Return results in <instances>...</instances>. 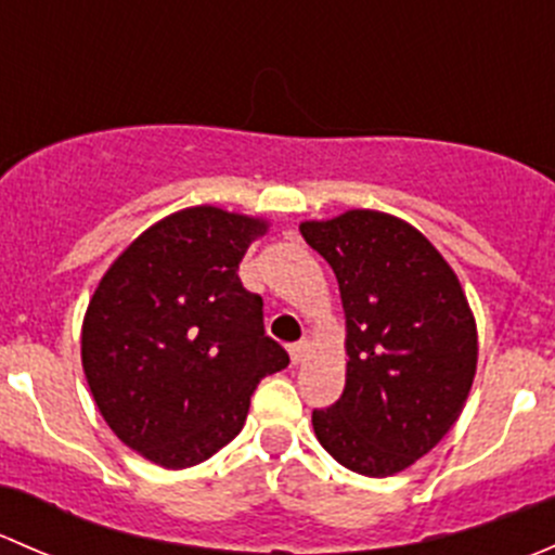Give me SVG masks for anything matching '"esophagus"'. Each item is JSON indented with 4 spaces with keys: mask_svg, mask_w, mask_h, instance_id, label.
<instances>
[{
    "mask_svg": "<svg viewBox=\"0 0 555 555\" xmlns=\"http://www.w3.org/2000/svg\"><path fill=\"white\" fill-rule=\"evenodd\" d=\"M309 340H300V344L289 346V360H293V365H300L306 360V354H309Z\"/></svg>",
    "mask_w": 555,
    "mask_h": 555,
    "instance_id": "34e87169",
    "label": "esophagus"
}]
</instances>
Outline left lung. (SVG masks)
<instances>
[{"label": "left lung", "mask_w": 555, "mask_h": 555, "mask_svg": "<svg viewBox=\"0 0 555 555\" xmlns=\"http://www.w3.org/2000/svg\"><path fill=\"white\" fill-rule=\"evenodd\" d=\"M338 279L346 386L311 413L322 449L351 473H402L443 440L478 365V330L456 273L400 217L351 209L300 222Z\"/></svg>", "instance_id": "8db88e82"}]
</instances>
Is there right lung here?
<instances>
[{"mask_svg": "<svg viewBox=\"0 0 555 555\" xmlns=\"http://www.w3.org/2000/svg\"><path fill=\"white\" fill-rule=\"evenodd\" d=\"M266 220L190 206L150 225L104 273L82 319V371L112 433L166 469L242 433L260 378L289 365L238 262Z\"/></svg>", "mask_w": 555, "mask_h": 555, "instance_id": "obj_1", "label": "right lung"}]
</instances>
